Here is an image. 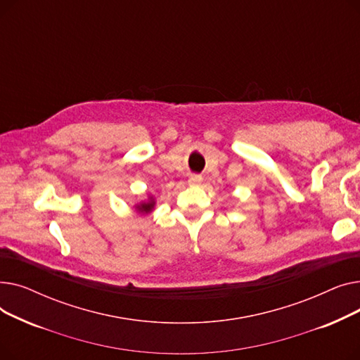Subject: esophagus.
I'll return each mask as SVG.
<instances>
[{"mask_svg": "<svg viewBox=\"0 0 360 360\" xmlns=\"http://www.w3.org/2000/svg\"><path fill=\"white\" fill-rule=\"evenodd\" d=\"M188 182H190V185H193V186H197L202 182V178H201V175H191L190 181H188Z\"/></svg>", "mask_w": 360, "mask_h": 360, "instance_id": "34e87169", "label": "esophagus"}]
</instances>
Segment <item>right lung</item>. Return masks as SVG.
Returning <instances> with one entry per match:
<instances>
[{
  "mask_svg": "<svg viewBox=\"0 0 360 360\" xmlns=\"http://www.w3.org/2000/svg\"><path fill=\"white\" fill-rule=\"evenodd\" d=\"M155 205H156V200H155L153 197H151V195H148L147 200H144V201L136 204L134 207H136V212H137L139 214H143V216H144V214H148V213L153 212Z\"/></svg>",
  "mask_w": 360,
  "mask_h": 360,
  "instance_id": "obj_1",
  "label": "right lung"
}]
</instances>
